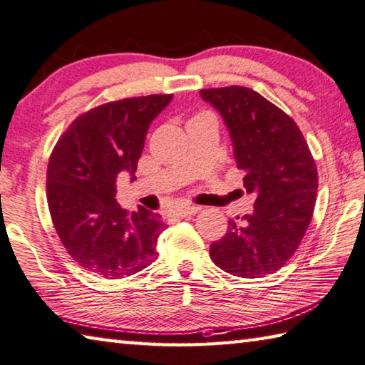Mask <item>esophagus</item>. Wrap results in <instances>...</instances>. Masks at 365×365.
I'll return each mask as SVG.
<instances>
[{
  "mask_svg": "<svg viewBox=\"0 0 365 365\" xmlns=\"http://www.w3.org/2000/svg\"><path fill=\"white\" fill-rule=\"evenodd\" d=\"M199 210L200 207H182L175 210V212H171V216H175V218H189V216L195 215Z\"/></svg>",
  "mask_w": 365,
  "mask_h": 365,
  "instance_id": "obj_1",
  "label": "esophagus"
}]
</instances>
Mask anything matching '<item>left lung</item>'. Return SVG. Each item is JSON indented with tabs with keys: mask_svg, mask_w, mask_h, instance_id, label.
Segmentation results:
<instances>
[{
	"mask_svg": "<svg viewBox=\"0 0 365 365\" xmlns=\"http://www.w3.org/2000/svg\"><path fill=\"white\" fill-rule=\"evenodd\" d=\"M220 112L232 140L253 212L229 220L225 237L210 245L213 263L255 279L280 269L303 240L317 195V168L289 115L245 86L200 89Z\"/></svg>",
	"mask_w": 365,
	"mask_h": 365,
	"instance_id": "8db88e82",
	"label": "left lung"
}]
</instances>
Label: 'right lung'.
<instances>
[{
  "mask_svg": "<svg viewBox=\"0 0 365 365\" xmlns=\"http://www.w3.org/2000/svg\"><path fill=\"white\" fill-rule=\"evenodd\" d=\"M173 94L107 102L80 115L57 140L48 165L46 197L57 235L83 269L106 279L133 276L157 257L163 232L158 213H128L117 178L136 179L138 160L152 120Z\"/></svg>",
  "mask_w": 365,
  "mask_h": 365,
  "instance_id": "obj_1",
  "label": "right lung"
}]
</instances>
